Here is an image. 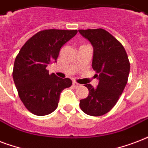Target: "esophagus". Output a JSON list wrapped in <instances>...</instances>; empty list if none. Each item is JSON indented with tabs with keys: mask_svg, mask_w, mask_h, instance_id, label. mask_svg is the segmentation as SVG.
I'll use <instances>...</instances> for the list:
<instances>
[{
	"mask_svg": "<svg viewBox=\"0 0 148 148\" xmlns=\"http://www.w3.org/2000/svg\"><path fill=\"white\" fill-rule=\"evenodd\" d=\"M80 85H81V84H79L78 83H77L76 81H74V82H73V86H74L75 88H77L78 87H80Z\"/></svg>",
	"mask_w": 148,
	"mask_h": 148,
	"instance_id": "1",
	"label": "esophagus"
}]
</instances>
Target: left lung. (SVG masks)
<instances>
[{"label": "left lung", "mask_w": 148, "mask_h": 148, "mask_svg": "<svg viewBox=\"0 0 148 148\" xmlns=\"http://www.w3.org/2000/svg\"><path fill=\"white\" fill-rule=\"evenodd\" d=\"M94 47L92 67L99 79L97 88L85 84L89 90L86 98L80 101L83 112L90 116H101L117 103L127 82L130 62L123 45L102 28L79 30Z\"/></svg>", "instance_id": "1"}]
</instances>
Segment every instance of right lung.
Here are the masks:
<instances>
[{
	"instance_id": "1",
	"label": "right lung",
	"mask_w": 148,
	"mask_h": 148,
	"mask_svg": "<svg viewBox=\"0 0 148 148\" xmlns=\"http://www.w3.org/2000/svg\"><path fill=\"white\" fill-rule=\"evenodd\" d=\"M77 33V30L58 29L39 31L15 58L13 79L22 103L34 114L45 116L54 111L61 91L71 86V79L49 74L46 68L57 62L61 47Z\"/></svg>"
}]
</instances>
